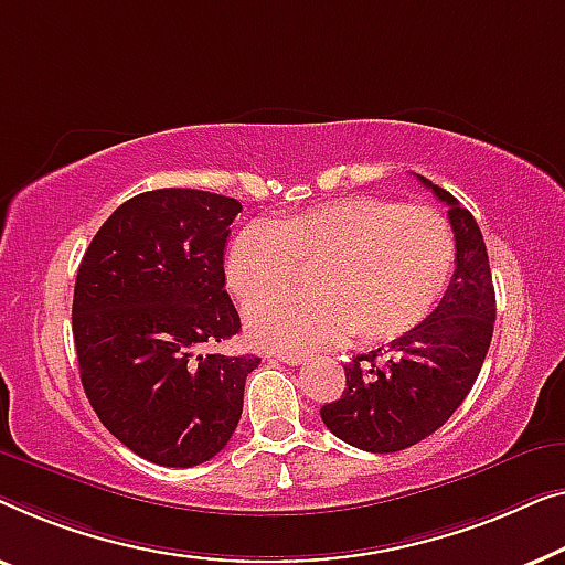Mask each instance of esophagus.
<instances>
[{
	"mask_svg": "<svg viewBox=\"0 0 565 565\" xmlns=\"http://www.w3.org/2000/svg\"><path fill=\"white\" fill-rule=\"evenodd\" d=\"M274 359H276V361H281V363L297 365V363H305V361H307V355H305V353H299V351H279V353H274Z\"/></svg>",
	"mask_w": 565,
	"mask_h": 565,
	"instance_id": "esophagus-1",
	"label": "esophagus"
}]
</instances>
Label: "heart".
Returning <instances> with one entry per match:
<instances>
[{
    "label": "heart",
    "mask_w": 565,
    "mask_h": 565,
    "mask_svg": "<svg viewBox=\"0 0 565 565\" xmlns=\"http://www.w3.org/2000/svg\"><path fill=\"white\" fill-rule=\"evenodd\" d=\"M305 297L271 299L248 312L266 348H312L353 335L392 343L440 305L456 266V237L433 206L343 196L248 225L225 253V284L241 305L274 297L311 266Z\"/></svg>",
    "instance_id": "1"
}]
</instances>
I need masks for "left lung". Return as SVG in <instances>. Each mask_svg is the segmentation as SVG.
I'll return each instance as SVG.
<instances>
[{
    "instance_id": "1",
    "label": "left lung",
    "mask_w": 565,
    "mask_h": 565,
    "mask_svg": "<svg viewBox=\"0 0 565 565\" xmlns=\"http://www.w3.org/2000/svg\"><path fill=\"white\" fill-rule=\"evenodd\" d=\"M443 204L456 237V271L427 320L345 365V392L320 409L328 430L353 448L396 452L448 423L471 392L497 320L487 243L473 214L417 177Z\"/></svg>"
}]
</instances>
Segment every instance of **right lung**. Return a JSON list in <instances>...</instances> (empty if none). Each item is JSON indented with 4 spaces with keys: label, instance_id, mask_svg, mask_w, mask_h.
I'll return each mask as SVG.
<instances>
[{
    "label": "right lung",
    "instance_id": "add662e5",
    "mask_svg": "<svg viewBox=\"0 0 565 565\" xmlns=\"http://www.w3.org/2000/svg\"><path fill=\"white\" fill-rule=\"evenodd\" d=\"M243 204L156 189L109 214L74 286V343L102 425L150 463L217 456L243 415L256 355L202 353L241 332L225 291V245Z\"/></svg>",
    "mask_w": 565,
    "mask_h": 565
}]
</instances>
